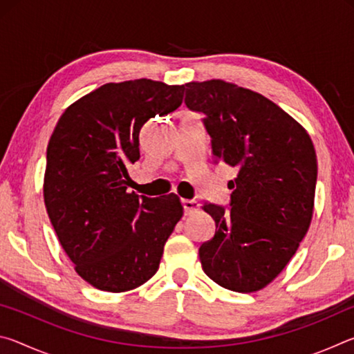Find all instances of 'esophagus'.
<instances>
[{"label": "esophagus", "instance_id": "34e87169", "mask_svg": "<svg viewBox=\"0 0 354 354\" xmlns=\"http://www.w3.org/2000/svg\"><path fill=\"white\" fill-rule=\"evenodd\" d=\"M181 205L184 207V214L185 215H190L192 212L198 211V207H200L198 201H195V200H181Z\"/></svg>", "mask_w": 354, "mask_h": 354}]
</instances>
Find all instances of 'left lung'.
<instances>
[{
    "mask_svg": "<svg viewBox=\"0 0 354 354\" xmlns=\"http://www.w3.org/2000/svg\"><path fill=\"white\" fill-rule=\"evenodd\" d=\"M184 103L201 112L215 162L236 169L230 211L205 203L215 234L200 247L205 273L250 293L278 277L314 212L315 149L301 124L261 93L221 80L187 82Z\"/></svg>",
    "mask_w": 354,
    "mask_h": 354,
    "instance_id": "obj_1",
    "label": "left lung"
}]
</instances>
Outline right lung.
Instances as JSON below:
<instances>
[{"mask_svg":"<svg viewBox=\"0 0 354 354\" xmlns=\"http://www.w3.org/2000/svg\"><path fill=\"white\" fill-rule=\"evenodd\" d=\"M184 86L151 80L109 82L68 106L46 148L48 217L75 270L106 292H127L158 272L167 239L183 217L178 195L128 192L139 134L178 109Z\"/></svg>","mask_w":354,"mask_h":354,"instance_id":"right-lung-1","label":"right lung"}]
</instances>
